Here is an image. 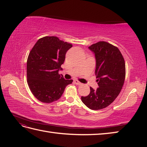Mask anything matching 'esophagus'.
<instances>
[{"instance_id": "1", "label": "esophagus", "mask_w": 147, "mask_h": 147, "mask_svg": "<svg viewBox=\"0 0 147 147\" xmlns=\"http://www.w3.org/2000/svg\"><path fill=\"white\" fill-rule=\"evenodd\" d=\"M74 83H75L76 85H82V83H81L80 82H79L78 80H74Z\"/></svg>"}]
</instances>
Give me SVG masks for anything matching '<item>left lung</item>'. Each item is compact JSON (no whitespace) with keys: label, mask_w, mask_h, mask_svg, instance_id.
<instances>
[{"label":"left lung","mask_w":147,"mask_h":147,"mask_svg":"<svg viewBox=\"0 0 147 147\" xmlns=\"http://www.w3.org/2000/svg\"><path fill=\"white\" fill-rule=\"evenodd\" d=\"M89 49L95 55L99 87L95 90L90 87V94L81 98L89 109L100 110L111 104L119 94L125 80V61L117 47L107 42H98Z\"/></svg>","instance_id":"obj_1"}]
</instances>
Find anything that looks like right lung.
<instances>
[{"instance_id":"add662e5","label":"right lung","mask_w":147,"mask_h":147,"mask_svg":"<svg viewBox=\"0 0 147 147\" xmlns=\"http://www.w3.org/2000/svg\"><path fill=\"white\" fill-rule=\"evenodd\" d=\"M72 47L57 36H47L40 38L31 50L27 59V83L39 101L47 104L57 100L66 86L73 82L58 73Z\"/></svg>"}]
</instances>
